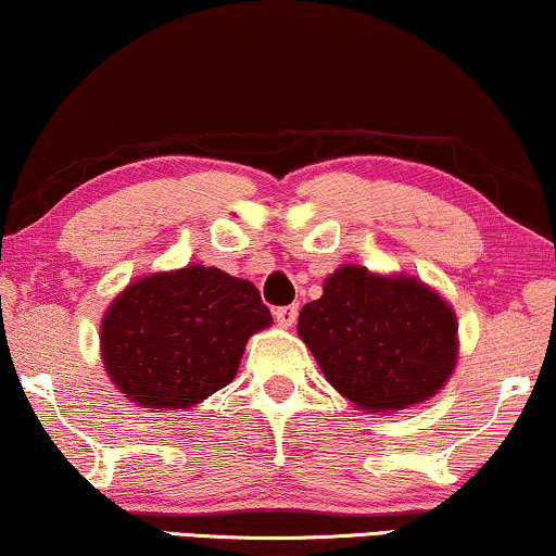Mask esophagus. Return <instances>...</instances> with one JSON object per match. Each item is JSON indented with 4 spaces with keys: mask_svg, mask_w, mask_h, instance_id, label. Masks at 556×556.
I'll return each mask as SVG.
<instances>
[{
    "mask_svg": "<svg viewBox=\"0 0 556 556\" xmlns=\"http://www.w3.org/2000/svg\"><path fill=\"white\" fill-rule=\"evenodd\" d=\"M273 316H276V321L280 326H293L295 318H299V306H278L276 311H273Z\"/></svg>",
    "mask_w": 556,
    "mask_h": 556,
    "instance_id": "obj_1",
    "label": "esophagus"
}]
</instances>
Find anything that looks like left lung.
<instances>
[{
  "mask_svg": "<svg viewBox=\"0 0 556 556\" xmlns=\"http://www.w3.org/2000/svg\"><path fill=\"white\" fill-rule=\"evenodd\" d=\"M458 326L447 303L415 278H384L344 265L306 303L299 337L324 377L362 409H402L451 377Z\"/></svg>",
  "mask_w": 556,
  "mask_h": 556,
  "instance_id": "1",
  "label": "left lung"
}]
</instances>
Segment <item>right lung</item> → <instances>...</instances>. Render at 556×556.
I'll list each match as a JSON object with an SVG mask.
<instances>
[{
  "label": "right lung",
  "mask_w": 556,
  "mask_h": 556,
  "mask_svg": "<svg viewBox=\"0 0 556 556\" xmlns=\"http://www.w3.org/2000/svg\"><path fill=\"white\" fill-rule=\"evenodd\" d=\"M270 321L250 280L202 265L156 273L105 311L103 364L136 405L187 409L232 382L245 341Z\"/></svg>",
  "instance_id": "obj_1"
}]
</instances>
